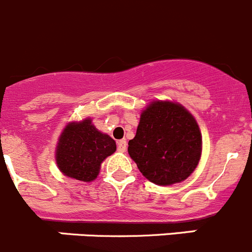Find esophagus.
Segmentation results:
<instances>
[{
  "mask_svg": "<svg viewBox=\"0 0 252 252\" xmlns=\"http://www.w3.org/2000/svg\"><path fill=\"white\" fill-rule=\"evenodd\" d=\"M126 147H127V142H126V140L117 141V150H119L120 152H125V151H126Z\"/></svg>",
  "mask_w": 252,
  "mask_h": 252,
  "instance_id": "obj_1",
  "label": "esophagus"
}]
</instances>
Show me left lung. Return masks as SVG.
<instances>
[{"label": "left lung", "mask_w": 252, "mask_h": 252, "mask_svg": "<svg viewBox=\"0 0 252 252\" xmlns=\"http://www.w3.org/2000/svg\"><path fill=\"white\" fill-rule=\"evenodd\" d=\"M128 155L141 173L158 186L188 178L202 155V133L195 119L182 105L153 101L141 114Z\"/></svg>", "instance_id": "left-lung-1"}]
</instances>
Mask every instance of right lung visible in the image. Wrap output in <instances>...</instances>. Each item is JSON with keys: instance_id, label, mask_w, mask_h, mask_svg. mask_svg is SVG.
Here are the masks:
<instances>
[{"instance_id": "1", "label": "right lung", "mask_w": 252, "mask_h": 252, "mask_svg": "<svg viewBox=\"0 0 252 252\" xmlns=\"http://www.w3.org/2000/svg\"><path fill=\"white\" fill-rule=\"evenodd\" d=\"M115 151L116 142L109 135L97 131L92 119L71 122L59 138L57 164L70 178L92 182L99 174L102 160Z\"/></svg>"}]
</instances>
